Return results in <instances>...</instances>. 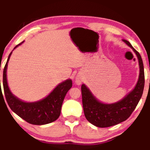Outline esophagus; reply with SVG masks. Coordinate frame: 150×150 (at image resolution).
I'll return each mask as SVG.
<instances>
[{"label": "esophagus", "mask_w": 150, "mask_h": 150, "mask_svg": "<svg viewBox=\"0 0 150 150\" xmlns=\"http://www.w3.org/2000/svg\"><path fill=\"white\" fill-rule=\"evenodd\" d=\"M75 83L77 85H79L81 84V83L82 82V78H81V77L80 75H77L76 77H75Z\"/></svg>", "instance_id": "1"}]
</instances>
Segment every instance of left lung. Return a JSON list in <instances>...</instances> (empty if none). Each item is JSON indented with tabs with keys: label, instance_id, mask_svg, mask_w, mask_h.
<instances>
[{
	"label": "left lung",
	"instance_id": "1",
	"mask_svg": "<svg viewBox=\"0 0 150 150\" xmlns=\"http://www.w3.org/2000/svg\"><path fill=\"white\" fill-rule=\"evenodd\" d=\"M122 41L136 53L138 59L140 73L136 86L123 99L113 104H105L97 100L88 87H81L82 105L86 120L98 127H109L126 120L136 109L143 95L145 85V74L141 54L125 39Z\"/></svg>",
	"mask_w": 150,
	"mask_h": 150
}]
</instances>
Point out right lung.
<instances>
[{
	"instance_id": "1",
	"label": "right lung",
	"mask_w": 150,
	"mask_h": 150,
	"mask_svg": "<svg viewBox=\"0 0 150 150\" xmlns=\"http://www.w3.org/2000/svg\"><path fill=\"white\" fill-rule=\"evenodd\" d=\"M23 43V41L15 46L14 49ZM12 52L9 54L3 70V89L9 107L16 114L32 125H41L54 122L59 117L64 98L73 85L72 80L69 79L60 83L46 98L39 101L34 102L22 101L12 93L7 84V63Z\"/></svg>"
}]
</instances>
